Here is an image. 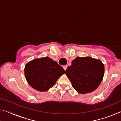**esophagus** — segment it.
I'll return each mask as SVG.
<instances>
[{
    "mask_svg": "<svg viewBox=\"0 0 121 121\" xmlns=\"http://www.w3.org/2000/svg\"><path fill=\"white\" fill-rule=\"evenodd\" d=\"M67 65H65V66H63V68H64V70H65V71H66V68H67Z\"/></svg>",
    "mask_w": 121,
    "mask_h": 121,
    "instance_id": "34e87169",
    "label": "esophagus"
}]
</instances>
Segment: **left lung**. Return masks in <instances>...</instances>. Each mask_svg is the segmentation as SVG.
Wrapping results in <instances>:
<instances>
[{
  "mask_svg": "<svg viewBox=\"0 0 121 121\" xmlns=\"http://www.w3.org/2000/svg\"><path fill=\"white\" fill-rule=\"evenodd\" d=\"M72 86L78 92H91L99 85L103 78L104 66L102 61L90 57H77L65 71Z\"/></svg>",
  "mask_w": 121,
  "mask_h": 121,
  "instance_id": "8db88e82",
  "label": "left lung"
}]
</instances>
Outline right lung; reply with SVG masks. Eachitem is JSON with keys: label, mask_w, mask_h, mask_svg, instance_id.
I'll list each match as a JSON object with an SVG mask.
<instances>
[{"label": "right lung", "mask_w": 121, "mask_h": 121, "mask_svg": "<svg viewBox=\"0 0 121 121\" xmlns=\"http://www.w3.org/2000/svg\"><path fill=\"white\" fill-rule=\"evenodd\" d=\"M24 73L27 82L32 87L39 91H46L54 85L65 71L56 61L46 57L27 64Z\"/></svg>", "instance_id": "add662e5"}]
</instances>
